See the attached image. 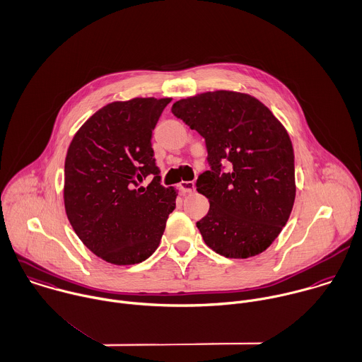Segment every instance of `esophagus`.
<instances>
[{"instance_id": "1", "label": "esophagus", "mask_w": 362, "mask_h": 362, "mask_svg": "<svg viewBox=\"0 0 362 362\" xmlns=\"http://www.w3.org/2000/svg\"><path fill=\"white\" fill-rule=\"evenodd\" d=\"M180 189L182 194H192L195 191V182L194 181H182L180 184Z\"/></svg>"}]
</instances>
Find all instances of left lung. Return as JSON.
Here are the masks:
<instances>
[{"mask_svg":"<svg viewBox=\"0 0 362 362\" xmlns=\"http://www.w3.org/2000/svg\"><path fill=\"white\" fill-rule=\"evenodd\" d=\"M171 112L206 143L211 170L197 180L198 192L211 204L197 222L206 245L228 258L267 250L286 225L296 192L285 127L262 103L235 91L180 100Z\"/></svg>","mask_w":362,"mask_h":362,"instance_id":"8db88e82","label":"left lung"}]
</instances>
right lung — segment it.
I'll return each mask as SVG.
<instances>
[{
  "label": "right lung",
  "instance_id": "add662e5",
  "mask_svg": "<svg viewBox=\"0 0 362 362\" xmlns=\"http://www.w3.org/2000/svg\"><path fill=\"white\" fill-rule=\"evenodd\" d=\"M171 98H133L95 112L74 134L64 163L67 218L95 255L130 265L158 247L178 191L163 187L151 134ZM152 182H141L148 175Z\"/></svg>",
  "mask_w": 362,
  "mask_h": 362
}]
</instances>
